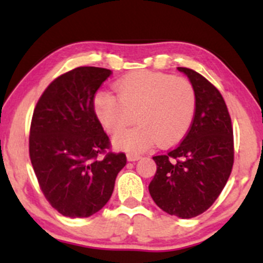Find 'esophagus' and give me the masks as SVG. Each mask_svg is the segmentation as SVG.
<instances>
[{"label":"esophagus","instance_id":"esophagus-1","mask_svg":"<svg viewBox=\"0 0 263 263\" xmlns=\"http://www.w3.org/2000/svg\"><path fill=\"white\" fill-rule=\"evenodd\" d=\"M142 156L141 155H137V153H128L127 155V161L128 162H136L138 161V159H141Z\"/></svg>","mask_w":263,"mask_h":263}]
</instances>
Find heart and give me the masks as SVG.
<instances>
[{
    "mask_svg": "<svg viewBox=\"0 0 263 263\" xmlns=\"http://www.w3.org/2000/svg\"><path fill=\"white\" fill-rule=\"evenodd\" d=\"M117 95L101 91L93 99L96 116L110 134L117 135L134 121L136 128L115 136L119 148L141 152L155 143L172 147L188 135L195 111L197 91L185 78L138 70L115 84Z\"/></svg>",
    "mask_w": 263,
    "mask_h": 263,
    "instance_id": "heart-1",
    "label": "heart"
}]
</instances>
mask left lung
<instances>
[{
    "label": "left lung",
    "mask_w": 263,
    "mask_h": 263,
    "mask_svg": "<svg viewBox=\"0 0 263 263\" xmlns=\"http://www.w3.org/2000/svg\"><path fill=\"white\" fill-rule=\"evenodd\" d=\"M178 70L195 87L197 111L182 143L153 157L157 172L148 189L163 211L190 219L209 209L224 189L234 164V136L219 90L192 69Z\"/></svg>",
    "instance_id": "8db88e82"
}]
</instances>
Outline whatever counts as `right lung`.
Returning a JSON list of instances; mask_svg holds the SVG:
<instances>
[{"label": "right lung", "instance_id": "right-lung-1", "mask_svg": "<svg viewBox=\"0 0 263 263\" xmlns=\"http://www.w3.org/2000/svg\"><path fill=\"white\" fill-rule=\"evenodd\" d=\"M112 71L79 66L44 90L34 108L29 157L44 197L69 218H89L106 205L125 153L110 148L93 110V98Z\"/></svg>", "mask_w": 263, "mask_h": 263}]
</instances>
